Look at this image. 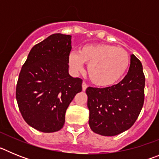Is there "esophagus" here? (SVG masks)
I'll return each instance as SVG.
<instances>
[{"mask_svg": "<svg viewBox=\"0 0 159 159\" xmlns=\"http://www.w3.org/2000/svg\"><path fill=\"white\" fill-rule=\"evenodd\" d=\"M82 88H83V91H84V92H85L87 88H88V84H87L85 82H83Z\"/></svg>", "mask_w": 159, "mask_h": 159, "instance_id": "esophagus-1", "label": "esophagus"}]
</instances>
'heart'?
Masks as SVG:
<instances>
[{"label":"heart","instance_id":"b5f03b06","mask_svg":"<svg viewBox=\"0 0 159 159\" xmlns=\"http://www.w3.org/2000/svg\"><path fill=\"white\" fill-rule=\"evenodd\" d=\"M88 64L90 80L99 87H110L122 79L130 64V56L122 48L95 43L83 46L79 52L69 56V64L75 71H82Z\"/></svg>","mask_w":159,"mask_h":159}]
</instances>
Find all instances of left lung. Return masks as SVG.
<instances>
[{"mask_svg":"<svg viewBox=\"0 0 159 159\" xmlns=\"http://www.w3.org/2000/svg\"><path fill=\"white\" fill-rule=\"evenodd\" d=\"M145 75L140 60L130 56L126 76L111 87L87 88L90 127L96 134L115 136L134 125L144 103Z\"/></svg>","mask_w":159,"mask_h":159,"instance_id":"obj_1","label":"left lung"}]
</instances>
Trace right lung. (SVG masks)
Segmentation results:
<instances>
[{
  "instance_id": "add662e5",
  "label": "right lung",
  "mask_w": 159,
  "mask_h": 159,
  "mask_svg": "<svg viewBox=\"0 0 159 159\" xmlns=\"http://www.w3.org/2000/svg\"><path fill=\"white\" fill-rule=\"evenodd\" d=\"M71 36L56 33L31 49L16 88L18 107L25 121L44 133L64 127L70 102L82 91V79L68 73Z\"/></svg>"
}]
</instances>
